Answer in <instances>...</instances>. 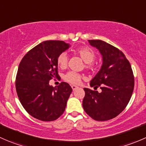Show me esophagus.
Segmentation results:
<instances>
[{
  "label": "esophagus",
  "mask_w": 146,
  "mask_h": 146,
  "mask_svg": "<svg viewBox=\"0 0 146 146\" xmlns=\"http://www.w3.org/2000/svg\"><path fill=\"white\" fill-rule=\"evenodd\" d=\"M71 88H72V89H73V90L74 91V90H77L78 88V87L76 86V85H72Z\"/></svg>",
  "instance_id": "obj_1"
}]
</instances>
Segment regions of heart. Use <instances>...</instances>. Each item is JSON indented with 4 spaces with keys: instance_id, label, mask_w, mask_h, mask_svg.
Returning a JSON list of instances; mask_svg holds the SVG:
<instances>
[{
    "instance_id": "heart-1",
    "label": "heart",
    "mask_w": 146,
    "mask_h": 146,
    "mask_svg": "<svg viewBox=\"0 0 146 146\" xmlns=\"http://www.w3.org/2000/svg\"><path fill=\"white\" fill-rule=\"evenodd\" d=\"M76 53L80 56L84 61V62L86 63L85 67L88 69H92L93 67L92 61H94L95 58V54L92 49L88 47H80L76 50ZM57 64L60 68H64L67 66L68 64V56L66 52H63L58 55L57 58ZM64 80L66 81L70 82L71 84H79L81 82L82 76L81 75L76 73L73 71L68 72L64 77Z\"/></svg>"
}]
</instances>
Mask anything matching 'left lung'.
Segmentation results:
<instances>
[{
    "label": "left lung",
    "mask_w": 146,
    "mask_h": 146,
    "mask_svg": "<svg viewBox=\"0 0 146 146\" xmlns=\"http://www.w3.org/2000/svg\"><path fill=\"white\" fill-rule=\"evenodd\" d=\"M99 50L102 65L90 85L101 92L84 88L82 107L96 121H107L118 116L127 106L134 88V78L130 63L124 54L114 46L102 40H88Z\"/></svg>",
    "instance_id": "obj_1"
}]
</instances>
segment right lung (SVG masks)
<instances>
[{"instance_id":"1","label":"right lung","mask_w":146,"mask_h":146,"mask_svg":"<svg viewBox=\"0 0 146 146\" xmlns=\"http://www.w3.org/2000/svg\"><path fill=\"white\" fill-rule=\"evenodd\" d=\"M70 46L63 41H45L28 51L20 61L16 91L25 110L35 119L51 121L64 112L73 90L65 82L53 87L49 80L58 77L57 58Z\"/></svg>"}]
</instances>
